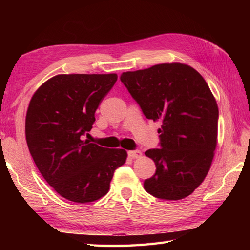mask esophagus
Masks as SVG:
<instances>
[{"mask_svg": "<svg viewBox=\"0 0 250 250\" xmlns=\"http://www.w3.org/2000/svg\"><path fill=\"white\" fill-rule=\"evenodd\" d=\"M129 157H131L132 159H137L142 157V151L141 150H130L128 152Z\"/></svg>", "mask_w": 250, "mask_h": 250, "instance_id": "1", "label": "esophagus"}]
</instances>
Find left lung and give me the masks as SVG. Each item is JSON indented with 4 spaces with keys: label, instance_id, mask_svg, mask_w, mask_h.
<instances>
[{
    "label": "left lung",
    "instance_id": "obj_1",
    "mask_svg": "<svg viewBox=\"0 0 250 250\" xmlns=\"http://www.w3.org/2000/svg\"><path fill=\"white\" fill-rule=\"evenodd\" d=\"M120 81L147 119L160 121V148L145 155L156 173L144 189L162 200H180L199 187L213 162L218 106L205 79L183 63H162L125 72Z\"/></svg>",
    "mask_w": 250,
    "mask_h": 250
}]
</instances>
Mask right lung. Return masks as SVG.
Listing matches in <instances>:
<instances>
[{
  "mask_svg": "<svg viewBox=\"0 0 250 250\" xmlns=\"http://www.w3.org/2000/svg\"><path fill=\"white\" fill-rule=\"evenodd\" d=\"M117 74H61L36 90L25 117V139L45 180L63 198L88 203L109 190L126 151L101 147L82 136L113 88Z\"/></svg>",
  "mask_w": 250,
  "mask_h": 250,
  "instance_id": "add662e5",
  "label": "right lung"
}]
</instances>
